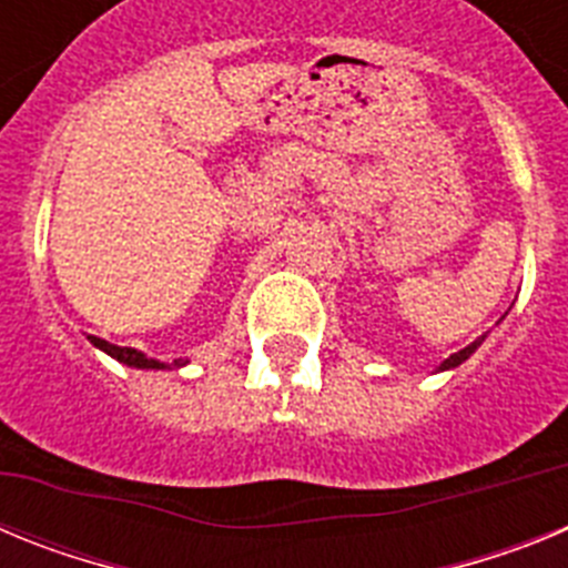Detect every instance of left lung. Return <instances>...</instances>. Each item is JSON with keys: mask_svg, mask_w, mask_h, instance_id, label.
<instances>
[{"mask_svg": "<svg viewBox=\"0 0 568 568\" xmlns=\"http://www.w3.org/2000/svg\"><path fill=\"white\" fill-rule=\"evenodd\" d=\"M484 341H486V335H480V338L471 341L469 346H464V349H458V353H453L446 361H440V366H435V373H449V369H455V366H460L466 358H469L471 353H475V349H478L480 344H484Z\"/></svg>", "mask_w": 568, "mask_h": 568, "instance_id": "obj_1", "label": "left lung"}]
</instances>
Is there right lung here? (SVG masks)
<instances>
[{
	"mask_svg": "<svg viewBox=\"0 0 568 568\" xmlns=\"http://www.w3.org/2000/svg\"><path fill=\"white\" fill-rule=\"evenodd\" d=\"M88 341L97 346V349L108 353L110 358H115L119 364H124V366H133V369H175V366L187 364L184 358L173 361V364H168V361H159V358H148L142 349H133V346H115V344H110V341L97 338V335H88Z\"/></svg>",
	"mask_w": 568,
	"mask_h": 568,
	"instance_id": "obj_1",
	"label": "right lung"
}]
</instances>
